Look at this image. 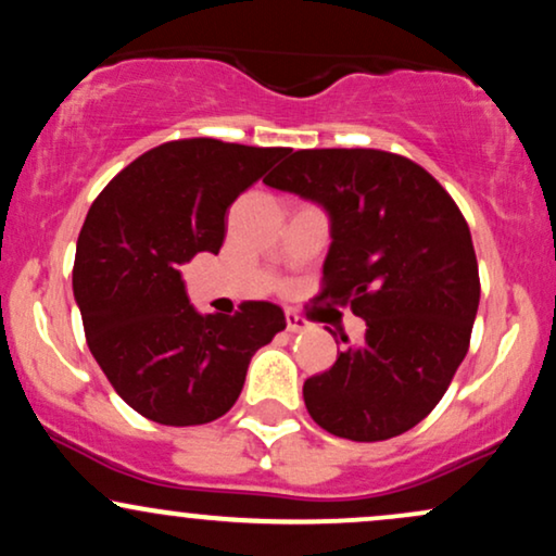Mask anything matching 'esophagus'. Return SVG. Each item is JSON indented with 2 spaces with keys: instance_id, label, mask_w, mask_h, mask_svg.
<instances>
[{
  "instance_id": "esophagus-1",
  "label": "esophagus",
  "mask_w": 556,
  "mask_h": 556,
  "mask_svg": "<svg viewBox=\"0 0 556 556\" xmlns=\"http://www.w3.org/2000/svg\"><path fill=\"white\" fill-rule=\"evenodd\" d=\"M285 321H287V331H305V329H308V321H305L303 316H298L295 311H287Z\"/></svg>"
}]
</instances>
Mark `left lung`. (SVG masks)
<instances>
[{"label": "left lung", "instance_id": "obj_1", "mask_svg": "<svg viewBox=\"0 0 556 556\" xmlns=\"http://www.w3.org/2000/svg\"><path fill=\"white\" fill-rule=\"evenodd\" d=\"M264 182L329 214L318 300L366 321L363 342L305 379L311 418L353 442L400 437L437 407L468 353L481 298L468 222L429 172L389 151H295Z\"/></svg>", "mask_w": 556, "mask_h": 556}]
</instances>
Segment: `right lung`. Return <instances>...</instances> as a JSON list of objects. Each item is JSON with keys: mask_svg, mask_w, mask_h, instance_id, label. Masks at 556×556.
I'll list each match as a JSON object with an SVG mask.
<instances>
[{"mask_svg": "<svg viewBox=\"0 0 556 556\" xmlns=\"http://www.w3.org/2000/svg\"><path fill=\"white\" fill-rule=\"evenodd\" d=\"M287 149L169 140L101 190L75 251L73 292L88 348L114 392L162 426L222 418L253 353L285 329L279 305L198 314L182 282L195 253H219L225 214Z\"/></svg>", "mask_w": 556, "mask_h": 556, "instance_id": "obj_1", "label": "right lung"}]
</instances>
